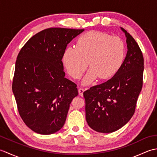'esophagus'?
Returning a JSON list of instances; mask_svg holds the SVG:
<instances>
[{"label": "esophagus", "instance_id": "esophagus-1", "mask_svg": "<svg viewBox=\"0 0 157 157\" xmlns=\"http://www.w3.org/2000/svg\"><path fill=\"white\" fill-rule=\"evenodd\" d=\"M84 91H85V89H84V88H79V89L78 90L79 96H83V93H84Z\"/></svg>", "mask_w": 157, "mask_h": 157}]
</instances>
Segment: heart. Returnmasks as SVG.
<instances>
[{
    "label": "heart",
    "mask_w": 157,
    "mask_h": 157,
    "mask_svg": "<svg viewBox=\"0 0 157 157\" xmlns=\"http://www.w3.org/2000/svg\"><path fill=\"white\" fill-rule=\"evenodd\" d=\"M125 58V45L117 36L107 33L90 31L78 40L76 48L65 50L63 61L69 74L74 79L81 78L87 69H90L83 79L90 84L99 77L106 79L115 75Z\"/></svg>",
    "instance_id": "1"
}]
</instances>
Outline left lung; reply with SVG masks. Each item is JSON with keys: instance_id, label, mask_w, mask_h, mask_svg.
I'll use <instances>...</instances> for the list:
<instances>
[{"instance_id": "left-lung-1", "label": "left lung", "mask_w": 157, "mask_h": 157, "mask_svg": "<svg viewBox=\"0 0 157 157\" xmlns=\"http://www.w3.org/2000/svg\"><path fill=\"white\" fill-rule=\"evenodd\" d=\"M128 52L116 74L84 92L88 125L101 133H111L134 115L143 85L144 57L134 38L125 29Z\"/></svg>"}]
</instances>
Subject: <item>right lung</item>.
I'll use <instances>...</instances> for the list:
<instances>
[{
	"label": "right lung",
	"instance_id": "add662e5",
	"mask_svg": "<svg viewBox=\"0 0 157 157\" xmlns=\"http://www.w3.org/2000/svg\"><path fill=\"white\" fill-rule=\"evenodd\" d=\"M84 29L51 28L33 36L17 57L12 90L22 120L40 134L61 129L77 85L65 78L62 59L67 46Z\"/></svg>",
	"mask_w": 157,
	"mask_h": 157
}]
</instances>
